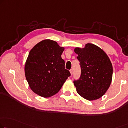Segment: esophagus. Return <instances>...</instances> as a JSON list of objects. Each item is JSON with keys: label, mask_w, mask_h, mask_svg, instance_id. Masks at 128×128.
Here are the masks:
<instances>
[{"label": "esophagus", "mask_w": 128, "mask_h": 128, "mask_svg": "<svg viewBox=\"0 0 128 128\" xmlns=\"http://www.w3.org/2000/svg\"><path fill=\"white\" fill-rule=\"evenodd\" d=\"M70 75H72V74H73V70H72V69H70Z\"/></svg>", "instance_id": "1"}]
</instances>
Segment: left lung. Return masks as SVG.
Listing matches in <instances>:
<instances>
[{
	"mask_svg": "<svg viewBox=\"0 0 128 128\" xmlns=\"http://www.w3.org/2000/svg\"><path fill=\"white\" fill-rule=\"evenodd\" d=\"M81 75L74 83L77 92L88 100H98L108 90L112 82L113 66L106 53L92 44L84 48H76Z\"/></svg>",
	"mask_w": 128,
	"mask_h": 128,
	"instance_id": "left-lung-1",
	"label": "left lung"
}]
</instances>
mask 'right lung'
Listing matches in <instances>:
<instances>
[{"mask_svg":"<svg viewBox=\"0 0 128 128\" xmlns=\"http://www.w3.org/2000/svg\"><path fill=\"white\" fill-rule=\"evenodd\" d=\"M64 49L56 41L44 40L30 51L24 73L34 93L44 98L52 96L70 76L69 70L65 69V62L61 56Z\"/></svg>","mask_w":128,"mask_h":128,"instance_id":"add662e5","label":"right lung"}]
</instances>
